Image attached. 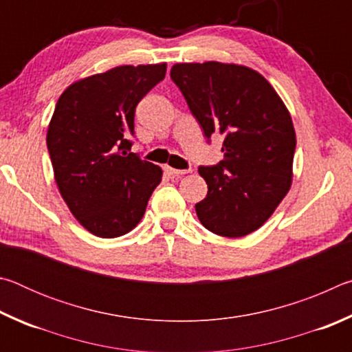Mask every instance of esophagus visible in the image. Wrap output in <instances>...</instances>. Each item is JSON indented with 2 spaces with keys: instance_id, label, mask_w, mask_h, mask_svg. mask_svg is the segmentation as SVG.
I'll list each match as a JSON object with an SVG mask.
<instances>
[{
  "instance_id": "obj_1",
  "label": "esophagus",
  "mask_w": 352,
  "mask_h": 352,
  "mask_svg": "<svg viewBox=\"0 0 352 352\" xmlns=\"http://www.w3.org/2000/svg\"><path fill=\"white\" fill-rule=\"evenodd\" d=\"M164 170H166V174H169V175H175V177H180V175H184V174H189V170H188V169H174V168H170V166H166Z\"/></svg>"
}]
</instances>
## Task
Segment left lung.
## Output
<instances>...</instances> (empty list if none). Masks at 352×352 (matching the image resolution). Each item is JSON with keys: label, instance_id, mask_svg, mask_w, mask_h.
I'll use <instances>...</instances> for the list:
<instances>
[{"label": "left lung", "instance_id": "8db88e82", "mask_svg": "<svg viewBox=\"0 0 352 352\" xmlns=\"http://www.w3.org/2000/svg\"><path fill=\"white\" fill-rule=\"evenodd\" d=\"M170 79L208 140L223 135V160L200 166L206 230L242 237L267 222L289 192L296 136L290 113L264 76L234 63H177Z\"/></svg>", "mask_w": 352, "mask_h": 352}]
</instances>
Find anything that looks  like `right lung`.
<instances>
[{
  "label": "right lung",
  "mask_w": 352,
  "mask_h": 352,
  "mask_svg": "<svg viewBox=\"0 0 352 352\" xmlns=\"http://www.w3.org/2000/svg\"><path fill=\"white\" fill-rule=\"evenodd\" d=\"M166 63L122 65L77 80L58 98L46 144L60 195L83 228L118 237L138 225L163 170L130 152L135 109Z\"/></svg>",
  "instance_id": "obj_1"
}]
</instances>
